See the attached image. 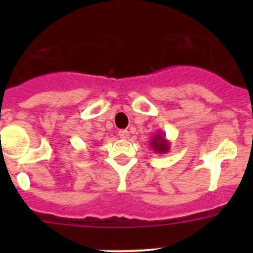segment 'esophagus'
<instances>
[{
  "label": "esophagus",
  "mask_w": 253,
  "mask_h": 253,
  "mask_svg": "<svg viewBox=\"0 0 253 253\" xmlns=\"http://www.w3.org/2000/svg\"><path fill=\"white\" fill-rule=\"evenodd\" d=\"M119 137L122 138V139H126V138L129 137V131L125 130V129H123V130H119Z\"/></svg>",
  "instance_id": "obj_1"
}]
</instances>
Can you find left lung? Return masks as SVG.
Here are the masks:
<instances>
[{
  "mask_svg": "<svg viewBox=\"0 0 253 253\" xmlns=\"http://www.w3.org/2000/svg\"><path fill=\"white\" fill-rule=\"evenodd\" d=\"M149 146L153 149L154 153L158 154H165L169 151V140L166 139V134L163 133L162 130H158V133H156L152 137L151 142H149Z\"/></svg>",
  "mask_w": 253,
  "mask_h": 253,
  "instance_id": "8db88e82",
  "label": "left lung"
}]
</instances>
